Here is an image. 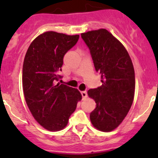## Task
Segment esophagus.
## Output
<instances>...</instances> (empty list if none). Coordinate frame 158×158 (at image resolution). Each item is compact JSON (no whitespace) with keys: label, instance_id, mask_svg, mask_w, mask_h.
<instances>
[{"label":"esophagus","instance_id":"34e87169","mask_svg":"<svg viewBox=\"0 0 158 158\" xmlns=\"http://www.w3.org/2000/svg\"><path fill=\"white\" fill-rule=\"evenodd\" d=\"M81 94H82V96L83 98H86L87 97V92H85V91H82V92H81Z\"/></svg>","mask_w":158,"mask_h":158}]
</instances>
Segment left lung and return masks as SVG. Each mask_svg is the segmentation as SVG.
<instances>
[{
	"mask_svg": "<svg viewBox=\"0 0 158 158\" xmlns=\"http://www.w3.org/2000/svg\"><path fill=\"white\" fill-rule=\"evenodd\" d=\"M90 49L95 70L102 74V85L88 91L96 103L90 113L92 125L109 132L123 122L133 103L135 69L123 44L106 29L81 33Z\"/></svg>",
	"mask_w": 158,
	"mask_h": 158,
	"instance_id": "obj_1",
	"label": "left lung"
}]
</instances>
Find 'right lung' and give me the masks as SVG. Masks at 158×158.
Returning a JSON list of instances; mask_svg holds the SVG:
<instances>
[{"label": "right lung", "instance_id": "right-lung-1", "mask_svg": "<svg viewBox=\"0 0 158 158\" xmlns=\"http://www.w3.org/2000/svg\"><path fill=\"white\" fill-rule=\"evenodd\" d=\"M79 35L47 31L30 44L25 55L22 85L27 105L35 120L51 131L63 130L82 95L77 89L56 84L61 76L65 54Z\"/></svg>", "mask_w": 158, "mask_h": 158}]
</instances>
